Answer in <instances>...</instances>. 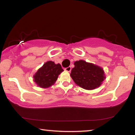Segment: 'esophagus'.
Wrapping results in <instances>:
<instances>
[{
  "label": "esophagus",
  "mask_w": 135,
  "mask_h": 135,
  "mask_svg": "<svg viewBox=\"0 0 135 135\" xmlns=\"http://www.w3.org/2000/svg\"><path fill=\"white\" fill-rule=\"evenodd\" d=\"M64 70L67 72H71V66H69V67H68V68H66L65 69H64Z\"/></svg>",
  "instance_id": "obj_1"
}]
</instances>
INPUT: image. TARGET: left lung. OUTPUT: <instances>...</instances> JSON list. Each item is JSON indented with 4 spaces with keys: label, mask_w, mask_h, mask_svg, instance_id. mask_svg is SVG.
<instances>
[{
    "label": "left lung",
    "mask_w": 135,
    "mask_h": 135,
    "mask_svg": "<svg viewBox=\"0 0 135 135\" xmlns=\"http://www.w3.org/2000/svg\"><path fill=\"white\" fill-rule=\"evenodd\" d=\"M71 76L77 85L85 90H93L99 87L106 79L103 68L84 60L74 62Z\"/></svg>",
    "instance_id": "8db88e82"
}]
</instances>
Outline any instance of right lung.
I'll return each mask as SVG.
<instances>
[{
  "label": "right lung",
  "instance_id": "right-lung-1",
  "mask_svg": "<svg viewBox=\"0 0 135 135\" xmlns=\"http://www.w3.org/2000/svg\"><path fill=\"white\" fill-rule=\"evenodd\" d=\"M63 69L60 64H56L53 61L46 62L34 75V81L41 88H49L53 85Z\"/></svg>",
  "mask_w": 135,
  "mask_h": 135
}]
</instances>
